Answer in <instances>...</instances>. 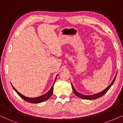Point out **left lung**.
<instances>
[{"label":"left lung","instance_id":"obj_1","mask_svg":"<svg viewBox=\"0 0 123 123\" xmlns=\"http://www.w3.org/2000/svg\"><path fill=\"white\" fill-rule=\"evenodd\" d=\"M117 74H116L115 78H114V80H112V82H111V83L110 85H109L105 89V90H104V91H102V92H100V93L95 94V95H82V94H80V93H79V92H77V91L75 90L73 86L72 85V88H73L74 93V94L77 96H78V97H80V98H82V99H86V100H95V99L98 98H99V97L102 96H103L104 95H105V94L107 92V91H108L109 89H110V87L112 86V85H113L114 82V81H115V80L116 79Z\"/></svg>","mask_w":123,"mask_h":123}]
</instances>
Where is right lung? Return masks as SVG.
Instances as JSON below:
<instances>
[{"instance_id": "1", "label": "right lung", "mask_w": 123, "mask_h": 123, "mask_svg": "<svg viewBox=\"0 0 123 123\" xmlns=\"http://www.w3.org/2000/svg\"><path fill=\"white\" fill-rule=\"evenodd\" d=\"M57 76H58V75H56V77ZM56 80V77L55 79L54 83H55V80ZM54 84H53V85L52 86L51 89H50V90L49 91L47 92L46 93H45V94H44V95H43L42 96H39V97H35V98H30V97H27L25 96H23V95H22V94L20 93L19 92H18L17 91L16 89L14 88V87H13L12 85V87H13V88L14 89V90L17 92V93L18 95H19L22 98H23V100L26 101H27L28 102H30V103L38 104V103H40V102L45 101L47 100L51 96L52 94H53V92Z\"/></svg>"}]
</instances>
